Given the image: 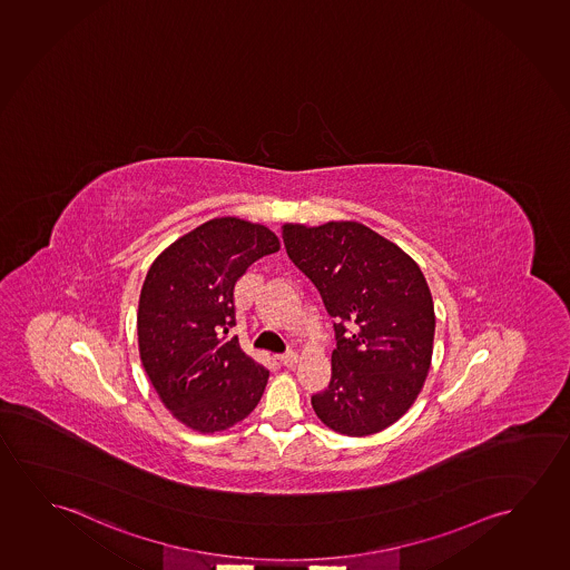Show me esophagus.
Masks as SVG:
<instances>
[{
  "instance_id": "esophagus-1",
  "label": "esophagus",
  "mask_w": 570,
  "mask_h": 570,
  "mask_svg": "<svg viewBox=\"0 0 570 570\" xmlns=\"http://www.w3.org/2000/svg\"><path fill=\"white\" fill-rule=\"evenodd\" d=\"M278 361L284 366H294L297 363V355L294 351H288V353H284V355H278Z\"/></svg>"
}]
</instances>
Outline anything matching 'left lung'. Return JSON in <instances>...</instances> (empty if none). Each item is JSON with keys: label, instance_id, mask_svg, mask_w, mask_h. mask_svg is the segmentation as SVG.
I'll use <instances>...</instances> for the list:
<instances>
[{"label": "left lung", "instance_id": "8db88e82", "mask_svg": "<svg viewBox=\"0 0 570 570\" xmlns=\"http://www.w3.org/2000/svg\"><path fill=\"white\" fill-rule=\"evenodd\" d=\"M282 239L335 320L330 386L312 396L317 417L348 438L386 430L430 372L435 309L425 276L363 223H286Z\"/></svg>", "mask_w": 570, "mask_h": 570}]
</instances>
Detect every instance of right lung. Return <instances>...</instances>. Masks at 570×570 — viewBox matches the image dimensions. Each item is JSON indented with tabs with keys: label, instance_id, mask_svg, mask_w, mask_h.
<instances>
[{
	"label": "right lung",
	"instance_id": "add662e5",
	"mask_svg": "<svg viewBox=\"0 0 570 570\" xmlns=\"http://www.w3.org/2000/svg\"><path fill=\"white\" fill-rule=\"evenodd\" d=\"M278 248L268 227L217 217L150 264L137 314L140 363L163 404L190 430H229L263 397L268 371L227 333L235 327V284Z\"/></svg>",
	"mask_w": 570,
	"mask_h": 570
}]
</instances>
